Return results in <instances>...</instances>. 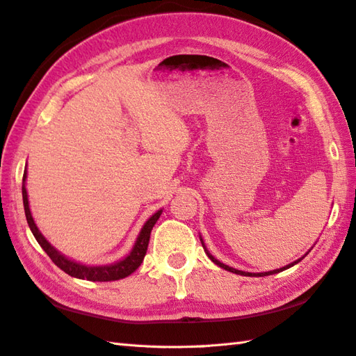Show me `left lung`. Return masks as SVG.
I'll list each match as a JSON object with an SVG mask.
<instances>
[{"label":"left lung","mask_w":356,"mask_h":356,"mask_svg":"<svg viewBox=\"0 0 356 356\" xmlns=\"http://www.w3.org/2000/svg\"><path fill=\"white\" fill-rule=\"evenodd\" d=\"M200 241H202V244H203V239L200 238ZM203 249H204V252H206V254L209 256V259L213 262V264H217L218 267H221V268H225V270H227V271H230V273H235V275H241V276H256V277H262V276H270V275H276V273H280V271H284V270H286V268H290V267H293V266H296L297 262H300L302 261V258L300 259H297V261H294V262H291V264H288V266H285V267H282V268H277V270H271V271H266V273H247V271H241V270H236V268H232V267H229V266H226V264H222V262H220L218 259H216L213 258V256L206 250V247H204V244H203Z\"/></svg>","instance_id":"1"}]
</instances>
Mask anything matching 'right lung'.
<instances>
[{
    "instance_id": "add662e5",
    "label": "right lung",
    "mask_w": 356,
    "mask_h": 356,
    "mask_svg": "<svg viewBox=\"0 0 356 356\" xmlns=\"http://www.w3.org/2000/svg\"><path fill=\"white\" fill-rule=\"evenodd\" d=\"M26 179H27V170L24 171V177H22V202H24V211H26V218L29 222V227L31 230V234L35 235L39 245L44 249V252L49 256V258H51V261L56 264L57 267L66 273V275L77 277V279L92 280V282H111V280H118V279L127 277L140 266V264H143L144 256L147 253L148 241H150L152 229L156 225V221L159 220L162 209L153 213V216L144 222V226H143V229H140V232L135 241L134 249L130 250V253L126 256V258H122L121 261L115 262V264H109V266H85V264H80V262L71 261L66 258V256L62 254L59 250H56L54 247L47 241L45 236L40 234V230L38 229L36 222H35V220H33L31 212H30L29 195H27V189H26Z\"/></svg>"
}]
</instances>
